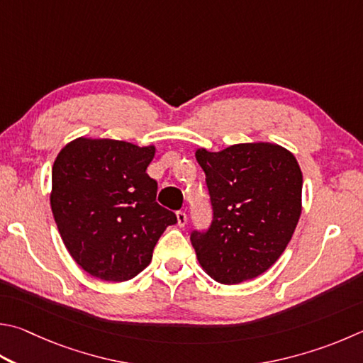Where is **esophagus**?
I'll use <instances>...</instances> for the list:
<instances>
[{
	"label": "esophagus",
	"instance_id": "esophagus-1",
	"mask_svg": "<svg viewBox=\"0 0 363 363\" xmlns=\"http://www.w3.org/2000/svg\"><path fill=\"white\" fill-rule=\"evenodd\" d=\"M176 217H177V225H179V227L186 225V223H187V214L184 213V211H177Z\"/></svg>",
	"mask_w": 363,
	"mask_h": 363
}]
</instances>
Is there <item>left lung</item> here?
<instances>
[{
	"label": "left lung",
	"instance_id": "left-lung-1",
	"mask_svg": "<svg viewBox=\"0 0 363 363\" xmlns=\"http://www.w3.org/2000/svg\"><path fill=\"white\" fill-rule=\"evenodd\" d=\"M213 219L192 230L200 265L220 284L265 273L284 252L301 214L303 177L295 157L269 143L196 150Z\"/></svg>",
	"mask_w": 363,
	"mask_h": 363
}]
</instances>
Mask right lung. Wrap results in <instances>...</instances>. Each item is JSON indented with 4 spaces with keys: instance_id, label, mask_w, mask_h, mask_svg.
<instances>
[{
    "instance_id": "right-lung-1",
    "label": "right lung",
    "mask_w": 363,
    "mask_h": 363,
    "mask_svg": "<svg viewBox=\"0 0 363 363\" xmlns=\"http://www.w3.org/2000/svg\"><path fill=\"white\" fill-rule=\"evenodd\" d=\"M155 149L116 140H79L52 168L50 206L72 259L103 281L135 278L177 217L160 206L146 169Z\"/></svg>"
}]
</instances>
